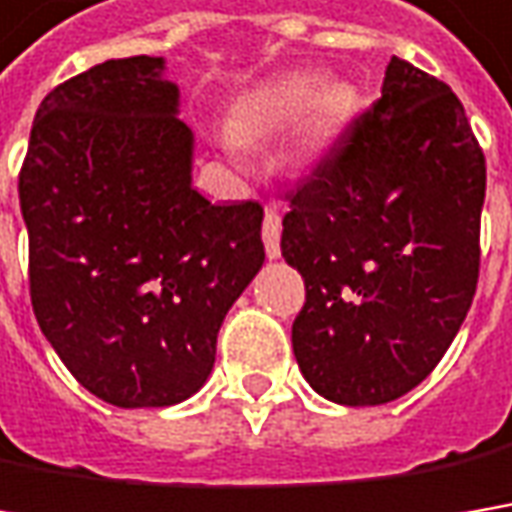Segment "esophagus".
<instances>
[{"mask_svg": "<svg viewBox=\"0 0 512 512\" xmlns=\"http://www.w3.org/2000/svg\"><path fill=\"white\" fill-rule=\"evenodd\" d=\"M263 246L269 257H281V214L272 205H266L263 217Z\"/></svg>", "mask_w": 512, "mask_h": 512, "instance_id": "1", "label": "esophagus"}]
</instances>
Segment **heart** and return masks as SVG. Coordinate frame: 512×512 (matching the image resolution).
I'll return each instance as SVG.
<instances>
[{
    "instance_id": "b5f03b06",
    "label": "heart",
    "mask_w": 512,
    "mask_h": 512,
    "mask_svg": "<svg viewBox=\"0 0 512 512\" xmlns=\"http://www.w3.org/2000/svg\"><path fill=\"white\" fill-rule=\"evenodd\" d=\"M321 80L313 75H289L284 80L266 83L255 92H249L231 112V130L240 141H255L284 130L301 112H307L309 104L316 100ZM313 104V103H312ZM314 105V104H313ZM350 112V98L342 89H333L318 98L307 118V133L321 141L333 136L339 124Z\"/></svg>"
}]
</instances>
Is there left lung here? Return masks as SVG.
<instances>
[{"label": "left lung", "mask_w": 512, "mask_h": 512, "mask_svg": "<svg viewBox=\"0 0 512 512\" xmlns=\"http://www.w3.org/2000/svg\"><path fill=\"white\" fill-rule=\"evenodd\" d=\"M487 162L464 104L391 57L382 95L286 191L281 255L304 278L292 350L339 406H382L435 371L481 269Z\"/></svg>", "instance_id": "1"}]
</instances>
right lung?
<instances>
[{"label": "right lung", "mask_w": 512, "mask_h": 512, "mask_svg": "<svg viewBox=\"0 0 512 512\" xmlns=\"http://www.w3.org/2000/svg\"><path fill=\"white\" fill-rule=\"evenodd\" d=\"M162 66L138 54L54 86L19 170L37 324L118 408L202 388L228 307L266 257L260 202L211 205L191 188L194 138Z\"/></svg>", "instance_id": "obj_1"}]
</instances>
